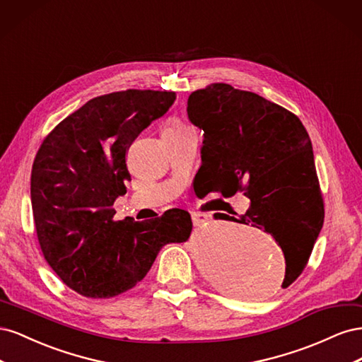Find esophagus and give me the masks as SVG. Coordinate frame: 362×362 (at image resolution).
<instances>
[{"instance_id":"1","label":"esophagus","mask_w":362,"mask_h":362,"mask_svg":"<svg viewBox=\"0 0 362 362\" xmlns=\"http://www.w3.org/2000/svg\"><path fill=\"white\" fill-rule=\"evenodd\" d=\"M192 222L194 226H202L206 223V216L202 213H192Z\"/></svg>"}]
</instances>
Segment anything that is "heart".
I'll return each instance as SVG.
<instances>
[{
    "mask_svg": "<svg viewBox=\"0 0 362 362\" xmlns=\"http://www.w3.org/2000/svg\"><path fill=\"white\" fill-rule=\"evenodd\" d=\"M185 127H187V125H185L182 120L173 117V119H169L168 122H166V125H164L163 133H177V131H181Z\"/></svg>",
    "mask_w": 362,
    "mask_h": 362,
    "instance_id": "1",
    "label": "heart"
}]
</instances>
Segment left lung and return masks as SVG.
<instances>
[{
	"instance_id": "8db88e82",
	"label": "left lung",
	"mask_w": 362,
	"mask_h": 362,
	"mask_svg": "<svg viewBox=\"0 0 362 362\" xmlns=\"http://www.w3.org/2000/svg\"><path fill=\"white\" fill-rule=\"evenodd\" d=\"M187 115L204 131L202 164L194 177L198 193L247 196L250 206L245 214L218 218L273 235L286 257L282 288H287L308 264L325 218L313 145L300 119L225 83L192 92ZM240 294L254 298L258 291L250 287Z\"/></svg>"
}]
</instances>
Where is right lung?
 Segmentation results:
<instances>
[{"label": "right lung", "mask_w": 362, "mask_h": 362, "mask_svg": "<svg viewBox=\"0 0 362 362\" xmlns=\"http://www.w3.org/2000/svg\"><path fill=\"white\" fill-rule=\"evenodd\" d=\"M177 100L175 92L128 89L96 96L43 139L31 169V206L42 254L86 298L125 293L146 276L160 249L184 243L190 214L115 221L113 204L131 181L127 151Z\"/></svg>", "instance_id": "obj_1"}]
</instances>
